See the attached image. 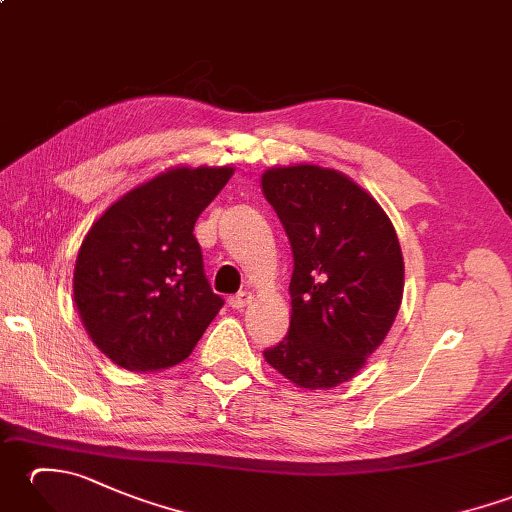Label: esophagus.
Listing matches in <instances>:
<instances>
[{
    "mask_svg": "<svg viewBox=\"0 0 512 512\" xmlns=\"http://www.w3.org/2000/svg\"><path fill=\"white\" fill-rule=\"evenodd\" d=\"M253 301V292H248V290H244V292H237L235 297H231V308H235V310H244L248 303Z\"/></svg>",
    "mask_w": 512,
    "mask_h": 512,
    "instance_id": "esophagus-1",
    "label": "esophagus"
}]
</instances>
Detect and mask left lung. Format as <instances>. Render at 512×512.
Listing matches in <instances>:
<instances>
[{
    "mask_svg": "<svg viewBox=\"0 0 512 512\" xmlns=\"http://www.w3.org/2000/svg\"><path fill=\"white\" fill-rule=\"evenodd\" d=\"M262 191L292 248L290 330L264 358L290 383L332 389L385 341L405 286L394 224L345 173L319 165L264 171Z\"/></svg>",
    "mask_w": 512,
    "mask_h": 512,
    "instance_id": "8db88e82",
    "label": "left lung"
}]
</instances>
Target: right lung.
I'll return each mask as SVG.
<instances>
[{"label": "right lung", "instance_id": "1", "mask_svg": "<svg viewBox=\"0 0 512 512\" xmlns=\"http://www.w3.org/2000/svg\"><path fill=\"white\" fill-rule=\"evenodd\" d=\"M233 167H173L116 200L85 235L74 303L90 339L129 372L182 363L224 306L204 275L195 220Z\"/></svg>", "mask_w": 512, "mask_h": 512}]
</instances>
